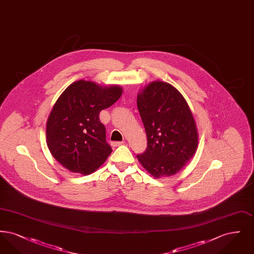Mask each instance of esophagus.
<instances>
[{"label":"esophagus","instance_id":"1","mask_svg":"<svg viewBox=\"0 0 254 254\" xmlns=\"http://www.w3.org/2000/svg\"><path fill=\"white\" fill-rule=\"evenodd\" d=\"M124 144V142H112L111 145L112 146H118V145H121Z\"/></svg>","mask_w":254,"mask_h":254}]
</instances>
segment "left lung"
<instances>
[{
  "label": "left lung",
  "mask_w": 254,
  "mask_h": 254,
  "mask_svg": "<svg viewBox=\"0 0 254 254\" xmlns=\"http://www.w3.org/2000/svg\"><path fill=\"white\" fill-rule=\"evenodd\" d=\"M147 146L137 158L144 169L159 178L177 173L198 145L192 113L181 93L171 85L153 82L137 97Z\"/></svg>",
  "instance_id": "8db88e82"
}]
</instances>
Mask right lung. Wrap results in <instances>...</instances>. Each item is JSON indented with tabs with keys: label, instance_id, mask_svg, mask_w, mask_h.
<instances>
[{
	"label": "right lung",
	"instance_id": "obj_1",
	"mask_svg": "<svg viewBox=\"0 0 254 254\" xmlns=\"http://www.w3.org/2000/svg\"><path fill=\"white\" fill-rule=\"evenodd\" d=\"M122 92L119 85L100 86L80 80L61 94L47 123V144L62 166L87 175L107 160L112 148L99 113L112 106Z\"/></svg>",
	"mask_w": 254,
	"mask_h": 254
}]
</instances>
